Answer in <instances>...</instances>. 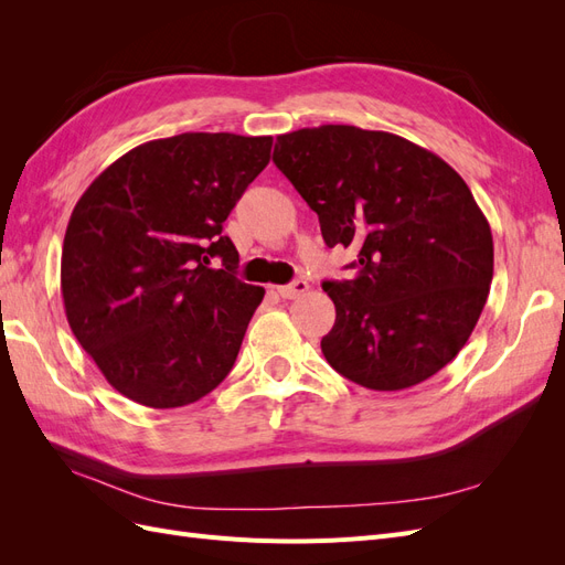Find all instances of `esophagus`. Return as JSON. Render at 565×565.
I'll list each match as a JSON object with an SVG mask.
<instances>
[{
  "instance_id": "obj_1",
  "label": "esophagus",
  "mask_w": 565,
  "mask_h": 565,
  "mask_svg": "<svg viewBox=\"0 0 565 565\" xmlns=\"http://www.w3.org/2000/svg\"><path fill=\"white\" fill-rule=\"evenodd\" d=\"M306 292H309V282H306V280H295V282L280 285V287H278V295H280L282 299H299V297H303Z\"/></svg>"
}]
</instances>
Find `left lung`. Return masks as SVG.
<instances>
[{"label": "left lung", "instance_id": "1", "mask_svg": "<svg viewBox=\"0 0 565 565\" xmlns=\"http://www.w3.org/2000/svg\"><path fill=\"white\" fill-rule=\"evenodd\" d=\"M273 162L318 214L328 247H355L353 280H324L328 363L374 391L434 377L467 344L492 280V233L469 185L388 131L322 125L278 136Z\"/></svg>", "mask_w": 565, "mask_h": 565}]
</instances>
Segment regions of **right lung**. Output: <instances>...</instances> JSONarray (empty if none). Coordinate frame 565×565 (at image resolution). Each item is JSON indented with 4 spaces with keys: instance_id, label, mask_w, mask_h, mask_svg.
<instances>
[{
    "instance_id": "add662e5",
    "label": "right lung",
    "mask_w": 565,
    "mask_h": 565,
    "mask_svg": "<svg viewBox=\"0 0 565 565\" xmlns=\"http://www.w3.org/2000/svg\"><path fill=\"white\" fill-rule=\"evenodd\" d=\"M270 146L226 131L148 141L77 200L61 256L65 316L129 401L181 407L231 372L264 287L237 280L221 231Z\"/></svg>"
}]
</instances>
